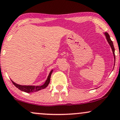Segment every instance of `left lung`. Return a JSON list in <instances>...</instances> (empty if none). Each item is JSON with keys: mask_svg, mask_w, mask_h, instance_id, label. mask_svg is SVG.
Instances as JSON below:
<instances>
[{"mask_svg": "<svg viewBox=\"0 0 120 120\" xmlns=\"http://www.w3.org/2000/svg\"><path fill=\"white\" fill-rule=\"evenodd\" d=\"M104 34H105V37H106V39H107V41H108V43L109 44L110 46H111V49H112V51H113V55H114V58L115 59V48H114V46H113V42L112 41H111V38H110V37H109V35L107 33H104Z\"/></svg>", "mask_w": 120, "mask_h": 120, "instance_id": "left-lung-1", "label": "left lung"}]
</instances>
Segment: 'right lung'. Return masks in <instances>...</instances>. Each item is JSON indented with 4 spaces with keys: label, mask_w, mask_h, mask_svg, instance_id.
Here are the masks:
<instances>
[{
    "label": "right lung",
    "mask_w": 120,
    "mask_h": 120,
    "mask_svg": "<svg viewBox=\"0 0 120 120\" xmlns=\"http://www.w3.org/2000/svg\"><path fill=\"white\" fill-rule=\"evenodd\" d=\"M52 71H53V70H52V71H50L49 76H48L47 77V79L45 83L43 85H41V86H26V85H19V84L15 83L13 81H12V80L11 81L13 85H14L16 87L18 88L19 90L22 91L26 92V93H33V92H36L39 90H42V89H45V88L49 85V82H50L51 75Z\"/></svg>",
    "instance_id": "obj_1"
}]
</instances>
